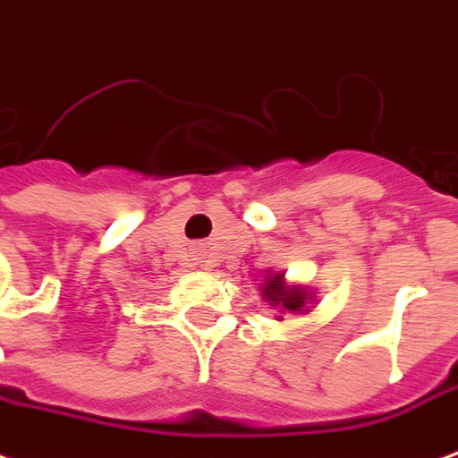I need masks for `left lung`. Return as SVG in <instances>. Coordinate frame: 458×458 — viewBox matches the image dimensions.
<instances>
[{"instance_id":"1","label":"left lung","mask_w":458,"mask_h":458,"mask_svg":"<svg viewBox=\"0 0 458 458\" xmlns=\"http://www.w3.org/2000/svg\"><path fill=\"white\" fill-rule=\"evenodd\" d=\"M262 298L267 306L274 308L276 313H303L308 310V303L315 301V291L301 284H289L284 274H267L262 284ZM281 320V315H276Z\"/></svg>"}]
</instances>
